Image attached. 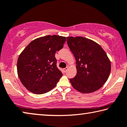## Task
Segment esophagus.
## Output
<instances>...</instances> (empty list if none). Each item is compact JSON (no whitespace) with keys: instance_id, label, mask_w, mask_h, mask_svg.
I'll return each instance as SVG.
<instances>
[{"instance_id":"esophagus-1","label":"esophagus","mask_w":127,"mask_h":127,"mask_svg":"<svg viewBox=\"0 0 127 127\" xmlns=\"http://www.w3.org/2000/svg\"><path fill=\"white\" fill-rule=\"evenodd\" d=\"M68 67H66V68H64L63 71H64V72H67V71H68Z\"/></svg>"}]
</instances>
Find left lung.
<instances>
[{"label": "left lung", "mask_w": 127, "mask_h": 127, "mask_svg": "<svg viewBox=\"0 0 127 127\" xmlns=\"http://www.w3.org/2000/svg\"><path fill=\"white\" fill-rule=\"evenodd\" d=\"M67 44L76 60L77 74L70 78L72 85L82 93L99 89L107 81L111 62L99 45L82 37H67Z\"/></svg>", "instance_id": "obj_1"}]
</instances>
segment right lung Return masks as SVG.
Instances as JSON below:
<instances>
[{
    "instance_id": "obj_1",
    "label": "right lung",
    "mask_w": 127,
    "mask_h": 127,
    "mask_svg": "<svg viewBox=\"0 0 127 127\" xmlns=\"http://www.w3.org/2000/svg\"><path fill=\"white\" fill-rule=\"evenodd\" d=\"M66 38L46 35L32 41L18 58L17 74L23 85L33 93L42 94L55 88L63 75L56 66L55 53Z\"/></svg>"
}]
</instances>
